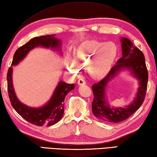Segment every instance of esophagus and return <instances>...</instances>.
Segmentation results:
<instances>
[{"label": "esophagus", "mask_w": 157, "mask_h": 157, "mask_svg": "<svg viewBox=\"0 0 157 157\" xmlns=\"http://www.w3.org/2000/svg\"><path fill=\"white\" fill-rule=\"evenodd\" d=\"M78 84L79 86L84 85V84H86V82L84 79H79L78 81Z\"/></svg>", "instance_id": "34e87169"}]
</instances>
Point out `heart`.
Returning a JSON list of instances; mask_svg holds the SVG:
<instances>
[{"instance_id": "heart-1", "label": "heart", "mask_w": 157, "mask_h": 157, "mask_svg": "<svg viewBox=\"0 0 157 157\" xmlns=\"http://www.w3.org/2000/svg\"><path fill=\"white\" fill-rule=\"evenodd\" d=\"M118 54V48L113 42L88 40L77 47L73 59H68L67 67L75 71L78 66L88 65L92 78L101 79L109 74Z\"/></svg>"}]
</instances>
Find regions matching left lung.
<instances>
[{"mask_svg":"<svg viewBox=\"0 0 157 157\" xmlns=\"http://www.w3.org/2000/svg\"><path fill=\"white\" fill-rule=\"evenodd\" d=\"M122 57L113 66L109 74L97 84L92 86L94 100L92 110L96 117L106 122L118 123L124 121L137 111L144 101L148 84V70L144 55L126 38H121ZM124 68L128 69L139 81L136 98L131 104L124 108H111L105 99V90L109 82Z\"/></svg>","mask_w":157,"mask_h":157,"instance_id":"8db88e82","label":"left lung"}]
</instances>
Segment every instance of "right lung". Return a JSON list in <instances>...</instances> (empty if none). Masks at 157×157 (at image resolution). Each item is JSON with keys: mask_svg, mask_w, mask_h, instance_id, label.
Segmentation results:
<instances>
[{"mask_svg": "<svg viewBox=\"0 0 157 157\" xmlns=\"http://www.w3.org/2000/svg\"><path fill=\"white\" fill-rule=\"evenodd\" d=\"M61 42L60 40L55 37L54 34L32 38L15 51L11 65L19 64L29 51L38 46L60 51ZM12 73L13 67H10L6 76L7 89L10 102L17 113L26 121L38 126H51L57 123L62 118L64 113L63 101L67 94L74 89V84H69L62 81L59 82L48 102L41 107L33 108L23 104L17 98L13 86Z\"/></svg>", "mask_w": 157, "mask_h": 157, "instance_id": "obj_1", "label": "right lung"}]
</instances>
